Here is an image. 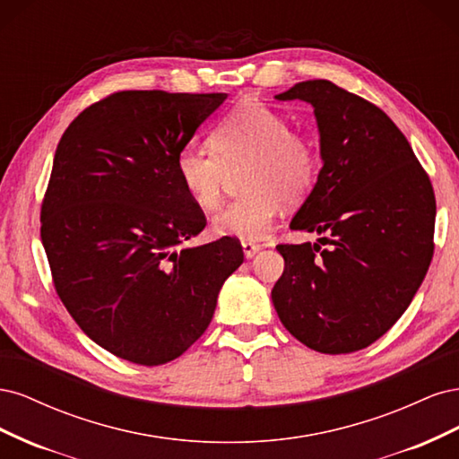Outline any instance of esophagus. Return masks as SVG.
<instances>
[{"mask_svg":"<svg viewBox=\"0 0 459 459\" xmlns=\"http://www.w3.org/2000/svg\"><path fill=\"white\" fill-rule=\"evenodd\" d=\"M241 248H243V255L247 258H253L260 251V245L251 243V241H241Z\"/></svg>","mask_w":459,"mask_h":459,"instance_id":"34e87169","label":"esophagus"}]
</instances>
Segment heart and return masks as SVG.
<instances>
[{
  "instance_id": "heart-1",
  "label": "heart",
  "mask_w": 459,
  "mask_h": 459,
  "mask_svg": "<svg viewBox=\"0 0 459 459\" xmlns=\"http://www.w3.org/2000/svg\"><path fill=\"white\" fill-rule=\"evenodd\" d=\"M211 147H184L176 155V174L189 199L212 211L224 197L228 172H241L245 195L212 220L224 238L255 241L266 235L281 203L307 199L319 174V151L312 135L289 128L272 107L248 101L235 107L211 132Z\"/></svg>"
}]
</instances>
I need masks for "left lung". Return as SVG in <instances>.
<instances>
[{
  "instance_id": "1",
  "label": "left lung",
  "mask_w": 459,
  "mask_h": 459,
  "mask_svg": "<svg viewBox=\"0 0 459 459\" xmlns=\"http://www.w3.org/2000/svg\"><path fill=\"white\" fill-rule=\"evenodd\" d=\"M277 100L314 107L324 166L290 221L317 243H281L272 300L285 329L324 354L362 351L406 312L435 251V191L383 110L329 80Z\"/></svg>"
}]
</instances>
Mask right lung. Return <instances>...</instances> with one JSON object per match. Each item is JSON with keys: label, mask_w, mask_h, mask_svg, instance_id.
<instances>
[{"label": "right lung", "mask_w": 459, "mask_h": 459, "mask_svg": "<svg viewBox=\"0 0 459 459\" xmlns=\"http://www.w3.org/2000/svg\"><path fill=\"white\" fill-rule=\"evenodd\" d=\"M228 93L115 91L71 122L41 201L53 285L86 335L142 366L182 356L241 266L239 239L179 248L206 218L176 155Z\"/></svg>", "instance_id": "add662e5"}]
</instances>
